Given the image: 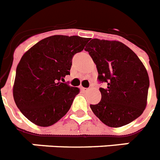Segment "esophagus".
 <instances>
[{"instance_id": "esophagus-1", "label": "esophagus", "mask_w": 160, "mask_h": 160, "mask_svg": "<svg viewBox=\"0 0 160 160\" xmlns=\"http://www.w3.org/2000/svg\"><path fill=\"white\" fill-rule=\"evenodd\" d=\"M80 89H81V91H83V92H85V91H87V90H88V89H87V88H84V87H80Z\"/></svg>"}]
</instances>
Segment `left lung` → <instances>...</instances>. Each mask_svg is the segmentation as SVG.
Segmentation results:
<instances>
[{
	"instance_id": "1",
	"label": "left lung",
	"mask_w": 160,
	"mask_h": 160,
	"mask_svg": "<svg viewBox=\"0 0 160 160\" xmlns=\"http://www.w3.org/2000/svg\"><path fill=\"white\" fill-rule=\"evenodd\" d=\"M84 50L95 63L101 100L90 104L105 125L119 127L141 116L146 107L150 80L146 69L136 53L117 41L93 38Z\"/></svg>"
}]
</instances>
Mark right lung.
Masks as SVG:
<instances>
[{"label":"right lung","mask_w":160,"mask_h":160,"mask_svg":"<svg viewBox=\"0 0 160 160\" xmlns=\"http://www.w3.org/2000/svg\"><path fill=\"white\" fill-rule=\"evenodd\" d=\"M89 38L54 35L36 43L17 66L13 95L24 116L40 127H49L67 114L80 89L65 83L74 55Z\"/></svg>","instance_id":"obj_1"}]
</instances>
